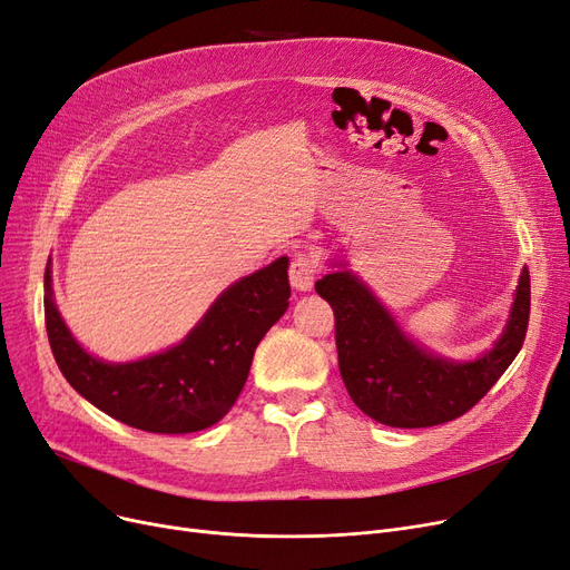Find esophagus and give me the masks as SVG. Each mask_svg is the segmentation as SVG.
I'll return each instance as SVG.
<instances>
[{"instance_id":"34e87169","label":"esophagus","mask_w":570,"mask_h":570,"mask_svg":"<svg viewBox=\"0 0 570 570\" xmlns=\"http://www.w3.org/2000/svg\"><path fill=\"white\" fill-rule=\"evenodd\" d=\"M318 272H321V265L312 254L295 252L293 258H291V265H288L291 286L298 288V291H309L314 279L318 277Z\"/></svg>"}]
</instances>
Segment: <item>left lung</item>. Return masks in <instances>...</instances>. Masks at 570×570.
I'll return each instance as SVG.
<instances>
[{"mask_svg":"<svg viewBox=\"0 0 570 570\" xmlns=\"http://www.w3.org/2000/svg\"><path fill=\"white\" fill-rule=\"evenodd\" d=\"M314 288L333 307L340 375L352 401L393 429L448 424L475 407L522 350L531 314L524 269L503 337L482 358L452 363L407 340L352 272H333Z\"/></svg>","mask_w":570,"mask_h":570,"instance_id":"8db88e82","label":"left lung"}]
</instances>
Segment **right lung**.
<instances>
[{
	"label": "right lung",
	"instance_id": "1",
	"mask_svg": "<svg viewBox=\"0 0 570 570\" xmlns=\"http://www.w3.org/2000/svg\"><path fill=\"white\" fill-rule=\"evenodd\" d=\"M288 261L279 258L233 284L190 335L165 354L109 365L86 354L60 318L51 269L43 316L65 380L118 422L148 433H193L216 424L237 401L263 335L288 307Z\"/></svg>",
	"mask_w": 570,
	"mask_h": 570
}]
</instances>
